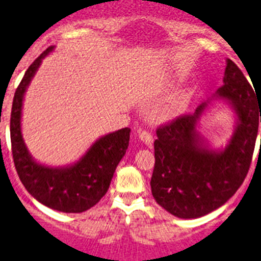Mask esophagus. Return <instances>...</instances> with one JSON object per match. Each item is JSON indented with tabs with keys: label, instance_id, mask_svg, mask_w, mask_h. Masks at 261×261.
Wrapping results in <instances>:
<instances>
[{
	"label": "esophagus",
	"instance_id": "esophagus-1",
	"mask_svg": "<svg viewBox=\"0 0 261 261\" xmlns=\"http://www.w3.org/2000/svg\"><path fill=\"white\" fill-rule=\"evenodd\" d=\"M138 135H139V139H141L143 143L149 146L152 143V135L147 131H143V130H138Z\"/></svg>",
	"mask_w": 261,
	"mask_h": 261
}]
</instances>
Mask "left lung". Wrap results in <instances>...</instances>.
Masks as SVG:
<instances>
[{
	"label": "left lung",
	"mask_w": 261,
	"mask_h": 261,
	"mask_svg": "<svg viewBox=\"0 0 261 261\" xmlns=\"http://www.w3.org/2000/svg\"><path fill=\"white\" fill-rule=\"evenodd\" d=\"M222 83L193 114L156 130L151 193L161 206L178 219H198L219 209L237 192L249 170L261 101L229 59ZM220 102L230 107L235 126L226 146L215 148L198 127L202 116Z\"/></svg>",
	"instance_id": "obj_1"
}]
</instances>
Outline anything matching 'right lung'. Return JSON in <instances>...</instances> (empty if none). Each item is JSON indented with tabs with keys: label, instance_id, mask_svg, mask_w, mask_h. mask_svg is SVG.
Instances as JSON below:
<instances>
[{
	"label": "right lung",
	"instance_id": "right-lung-1",
	"mask_svg": "<svg viewBox=\"0 0 261 261\" xmlns=\"http://www.w3.org/2000/svg\"><path fill=\"white\" fill-rule=\"evenodd\" d=\"M54 50L55 46H49L32 63L16 90L10 115L12 152L22 185L40 204L64 213H82L96 205L109 190L128 147L131 130L124 127L97 138L79 160L65 166H48L32 156L21 130L24 97L42 60Z\"/></svg>",
	"mask_w": 261,
	"mask_h": 261
}]
</instances>
